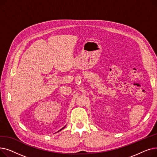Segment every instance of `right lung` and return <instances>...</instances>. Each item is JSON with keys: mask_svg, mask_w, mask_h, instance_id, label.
Instances as JSON below:
<instances>
[{"mask_svg": "<svg viewBox=\"0 0 157 157\" xmlns=\"http://www.w3.org/2000/svg\"><path fill=\"white\" fill-rule=\"evenodd\" d=\"M64 127H63V128H62V129H63V128H64ZM62 129H60V130H62Z\"/></svg>", "mask_w": 157, "mask_h": 157, "instance_id": "add662e5", "label": "right lung"}]
</instances>
